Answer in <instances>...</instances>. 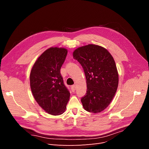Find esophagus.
Instances as JSON below:
<instances>
[{
	"label": "esophagus",
	"mask_w": 149,
	"mask_h": 149,
	"mask_svg": "<svg viewBox=\"0 0 149 149\" xmlns=\"http://www.w3.org/2000/svg\"><path fill=\"white\" fill-rule=\"evenodd\" d=\"M71 91H72L74 92V91H75V89H76V86H75V85H72L71 86Z\"/></svg>",
	"instance_id": "obj_1"
}]
</instances>
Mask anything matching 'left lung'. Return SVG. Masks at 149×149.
<instances>
[{"instance_id":"8db88e82","label":"left lung","mask_w":149,"mask_h":149,"mask_svg":"<svg viewBox=\"0 0 149 149\" xmlns=\"http://www.w3.org/2000/svg\"><path fill=\"white\" fill-rule=\"evenodd\" d=\"M84 70L87 91L81 101L84 109L98 113L109 106L114 97L119 75L113 57L106 49L96 45H88L73 52Z\"/></svg>"}]
</instances>
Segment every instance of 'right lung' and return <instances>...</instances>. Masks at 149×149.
<instances>
[{
	"mask_svg": "<svg viewBox=\"0 0 149 149\" xmlns=\"http://www.w3.org/2000/svg\"><path fill=\"white\" fill-rule=\"evenodd\" d=\"M67 53L65 48H48L35 61L30 73V88L35 100L54 116L63 113L70 96L60 73Z\"/></svg>",
	"mask_w": 149,
	"mask_h": 149,
	"instance_id": "obj_1",
	"label": "right lung"
}]
</instances>
